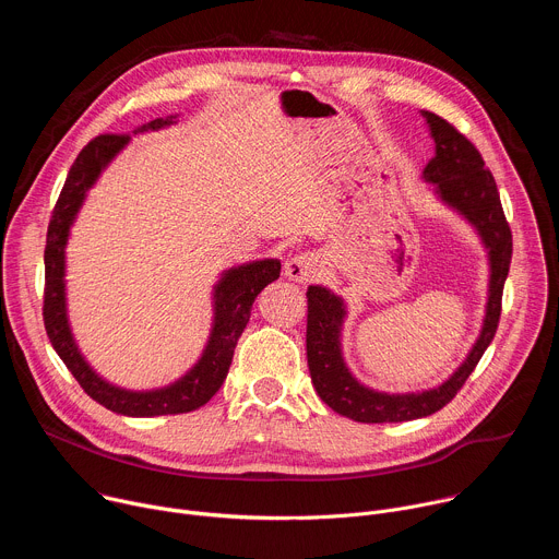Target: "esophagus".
I'll list each match as a JSON object with an SVG mask.
<instances>
[{"label": "esophagus", "instance_id": "1", "mask_svg": "<svg viewBox=\"0 0 559 559\" xmlns=\"http://www.w3.org/2000/svg\"><path fill=\"white\" fill-rule=\"evenodd\" d=\"M316 270H318V257L313 252L296 254V257L287 259L283 265L285 276L296 283H309L316 276Z\"/></svg>", "mask_w": 559, "mask_h": 559}]
</instances>
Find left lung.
I'll return each mask as SVG.
<instances>
[{
  "label": "left lung",
  "instance_id": "1",
  "mask_svg": "<svg viewBox=\"0 0 559 559\" xmlns=\"http://www.w3.org/2000/svg\"><path fill=\"white\" fill-rule=\"evenodd\" d=\"M436 143V154L423 170L433 194L447 207L457 212L487 250L489 292L483 330L477 334L462 365L438 386L407 393H386L362 384L343 358V323L347 318L345 300L330 287H307V365L311 382L321 401L336 414L356 423H407L440 412L460 391L475 365L491 345L500 311L502 289L511 265V229L502 212L500 192L493 175L475 145L442 117L420 110Z\"/></svg>",
  "mask_w": 559,
  "mask_h": 559
}]
</instances>
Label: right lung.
<instances>
[{"instance_id":"1","label":"right lung","mask_w":559,"mask_h":559,"mask_svg":"<svg viewBox=\"0 0 559 559\" xmlns=\"http://www.w3.org/2000/svg\"><path fill=\"white\" fill-rule=\"evenodd\" d=\"M177 123V115L158 117L147 121L134 130L150 132L162 130ZM130 143V134H99L95 136L79 156L66 177L57 205L52 210V218L48 225L46 236V289H44V325L46 334L63 360L68 371L82 384V389L104 405L106 409L130 416V418H154V416H173V414H188L203 407L210 397L221 389L234 356V347L241 338L250 311L257 296L278 278L281 261L278 259H263L250 261L243 265L229 267L221 274L212 292V330L207 345L197 360V365L186 371L179 380L170 382L168 386L158 389H123L108 382L99 376L91 362L84 358L79 349L70 321H68V302H66V246L70 227L82 210L91 188L97 183L102 173L112 164V158Z\"/></svg>"}]
</instances>
